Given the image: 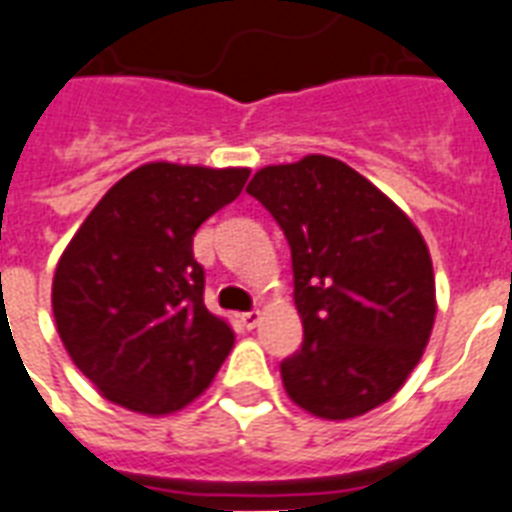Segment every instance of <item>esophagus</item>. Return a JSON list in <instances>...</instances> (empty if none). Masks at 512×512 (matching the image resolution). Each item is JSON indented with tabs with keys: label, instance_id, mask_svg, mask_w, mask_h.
I'll return each mask as SVG.
<instances>
[{
	"label": "esophagus",
	"instance_id": "34e87169",
	"mask_svg": "<svg viewBox=\"0 0 512 512\" xmlns=\"http://www.w3.org/2000/svg\"><path fill=\"white\" fill-rule=\"evenodd\" d=\"M241 325L247 327V330H255L260 325V311H247V314H241Z\"/></svg>",
	"mask_w": 512,
	"mask_h": 512
}]
</instances>
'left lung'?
<instances>
[{
    "label": "left lung",
    "instance_id": "8db88e82",
    "mask_svg": "<svg viewBox=\"0 0 512 512\" xmlns=\"http://www.w3.org/2000/svg\"><path fill=\"white\" fill-rule=\"evenodd\" d=\"M247 193L292 249L303 346L282 362L284 392L325 421L357 419L392 400L438 314L419 228L370 179L327 155L265 166Z\"/></svg>",
    "mask_w": 512,
    "mask_h": 512
}]
</instances>
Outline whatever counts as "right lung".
<instances>
[{
    "mask_svg": "<svg viewBox=\"0 0 512 512\" xmlns=\"http://www.w3.org/2000/svg\"><path fill=\"white\" fill-rule=\"evenodd\" d=\"M249 169L155 161L115 182L53 276L64 349L101 397L142 416H169L201 397L236 335L204 306L193 236L230 204Z\"/></svg>",
    "mask_w": 512,
    "mask_h": 512,
    "instance_id": "right-lung-1",
    "label": "right lung"
}]
</instances>
